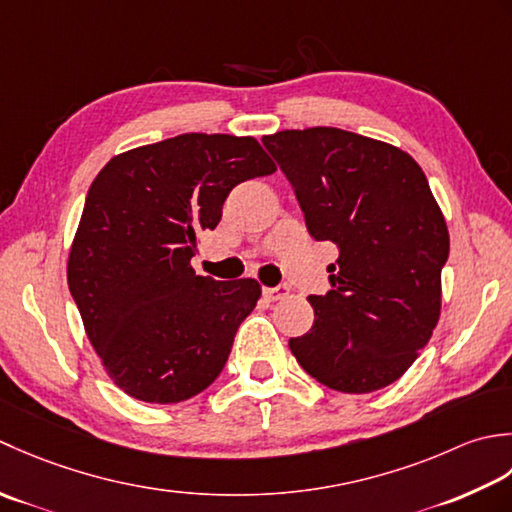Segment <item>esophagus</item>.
Returning a JSON list of instances; mask_svg holds the SVG:
<instances>
[{"mask_svg":"<svg viewBox=\"0 0 512 512\" xmlns=\"http://www.w3.org/2000/svg\"><path fill=\"white\" fill-rule=\"evenodd\" d=\"M287 294H289L287 285H276V287H265L263 289V296L267 300H280V298H285Z\"/></svg>","mask_w":512,"mask_h":512,"instance_id":"esophagus-1","label":"esophagus"}]
</instances>
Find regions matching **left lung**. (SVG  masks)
<instances>
[{
	"label": "left lung",
	"instance_id": "obj_1",
	"mask_svg": "<svg viewBox=\"0 0 512 512\" xmlns=\"http://www.w3.org/2000/svg\"><path fill=\"white\" fill-rule=\"evenodd\" d=\"M294 190L311 238L338 245L314 327L289 338L300 367L342 393L395 382L440 318L448 229L409 154L338 128L263 137Z\"/></svg>",
	"mask_w": 512,
	"mask_h": 512
}]
</instances>
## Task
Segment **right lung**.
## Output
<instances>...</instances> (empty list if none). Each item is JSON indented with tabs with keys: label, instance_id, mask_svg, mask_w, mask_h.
Segmentation results:
<instances>
[{
	"label": "right lung",
	"instance_id": "obj_1",
	"mask_svg": "<svg viewBox=\"0 0 512 512\" xmlns=\"http://www.w3.org/2000/svg\"><path fill=\"white\" fill-rule=\"evenodd\" d=\"M274 172L252 137L192 132L114 156L92 181L68 287L103 367L132 398L176 404L221 375L260 285L196 276V234L218 225L238 183Z\"/></svg>",
	"mask_w": 512,
	"mask_h": 512
}]
</instances>
